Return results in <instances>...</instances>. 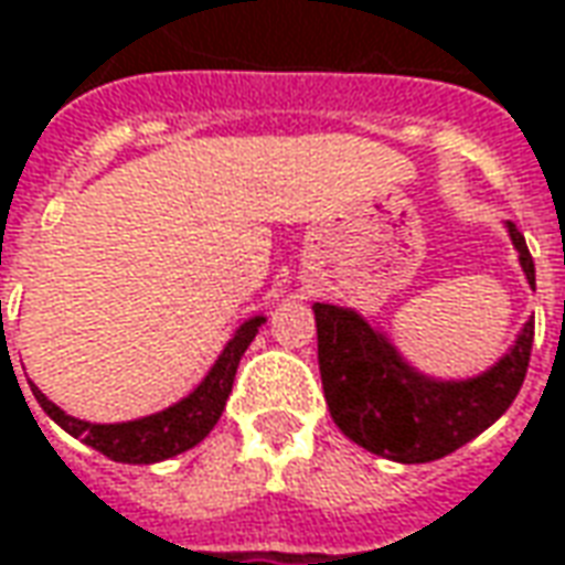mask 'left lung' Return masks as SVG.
Instances as JSON below:
<instances>
[{
  "mask_svg": "<svg viewBox=\"0 0 565 565\" xmlns=\"http://www.w3.org/2000/svg\"><path fill=\"white\" fill-rule=\"evenodd\" d=\"M525 281L535 287V263L525 237L508 222ZM318 367L337 427L371 455L398 463L439 460L476 439L508 412L525 380L535 324L525 321L516 343L498 362L467 380H439L402 359L390 337L355 309L315 302Z\"/></svg>",
  "mask_w": 565,
  "mask_h": 565,
  "instance_id": "8db88e82",
  "label": "left lung"
}]
</instances>
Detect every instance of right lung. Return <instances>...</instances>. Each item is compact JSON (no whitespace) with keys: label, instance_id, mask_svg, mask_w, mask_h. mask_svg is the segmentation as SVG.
<instances>
[{"label":"right lung","instance_id":"obj_1","mask_svg":"<svg viewBox=\"0 0 565 565\" xmlns=\"http://www.w3.org/2000/svg\"><path fill=\"white\" fill-rule=\"evenodd\" d=\"M266 324V315H253L247 318L234 337L225 343L222 355L216 364L210 367V374L198 383L194 393H188L182 402H175L163 412L138 417V420H126V424H89L71 417L67 412H61L55 402H49V395L30 386L40 408L57 427L67 429L71 436H76L79 443L92 445L95 451H102L105 458L120 460V463H157V460L175 458L188 448H194L210 436V429L216 427V420L225 412V402L232 395L234 374L241 355L247 352L253 343V337L259 333V328Z\"/></svg>","mask_w":565,"mask_h":565}]
</instances>
